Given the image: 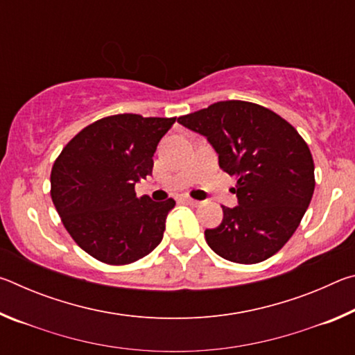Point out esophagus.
<instances>
[{"label":"esophagus","mask_w":355,"mask_h":355,"mask_svg":"<svg viewBox=\"0 0 355 355\" xmlns=\"http://www.w3.org/2000/svg\"><path fill=\"white\" fill-rule=\"evenodd\" d=\"M183 202L186 203V205H191V207H197L199 205V200H194V199H191V197H183Z\"/></svg>","instance_id":"obj_1"}]
</instances>
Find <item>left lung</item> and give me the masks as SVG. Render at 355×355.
Wrapping results in <instances>:
<instances>
[{
    "label": "left lung",
    "instance_id": "8db88e82",
    "mask_svg": "<svg viewBox=\"0 0 355 355\" xmlns=\"http://www.w3.org/2000/svg\"><path fill=\"white\" fill-rule=\"evenodd\" d=\"M203 135L219 155V167L236 178L238 207H222L224 219L205 239L228 261L255 264L284 248L296 232L315 191V164L296 128L268 107L227 100L178 117Z\"/></svg>",
    "mask_w": 355,
    "mask_h": 355
}]
</instances>
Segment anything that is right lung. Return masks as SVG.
<instances>
[{
	"label": "right lung",
	"mask_w": 355,
	"mask_h": 355,
	"mask_svg": "<svg viewBox=\"0 0 355 355\" xmlns=\"http://www.w3.org/2000/svg\"><path fill=\"white\" fill-rule=\"evenodd\" d=\"M175 117L117 114L83 128L55 161L51 199L65 230L89 255L130 264L163 239L175 200L137 197L135 186L152 175L153 153Z\"/></svg>",
	"instance_id": "add662e5"
}]
</instances>
